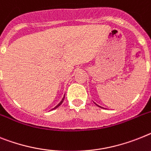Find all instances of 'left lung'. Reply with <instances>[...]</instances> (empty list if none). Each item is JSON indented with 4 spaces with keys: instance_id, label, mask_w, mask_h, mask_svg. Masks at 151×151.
Masks as SVG:
<instances>
[{
    "instance_id": "1",
    "label": "left lung",
    "mask_w": 151,
    "mask_h": 151,
    "mask_svg": "<svg viewBox=\"0 0 151 151\" xmlns=\"http://www.w3.org/2000/svg\"><path fill=\"white\" fill-rule=\"evenodd\" d=\"M97 105V106H98V107H101V106H99V105H97V104H96Z\"/></svg>"
}]
</instances>
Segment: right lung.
Wrapping results in <instances>:
<instances>
[{"label": "right lung", "instance_id": "obj_1", "mask_svg": "<svg viewBox=\"0 0 151 151\" xmlns=\"http://www.w3.org/2000/svg\"><path fill=\"white\" fill-rule=\"evenodd\" d=\"M64 97H63V98H62L61 101H60V103L58 104V105H57L56 107H54V108H53V109H52V110H54V109H56V108H58V107H59V106H60V104H62V103H63V101H64Z\"/></svg>", "mask_w": 151, "mask_h": 151}]
</instances>
